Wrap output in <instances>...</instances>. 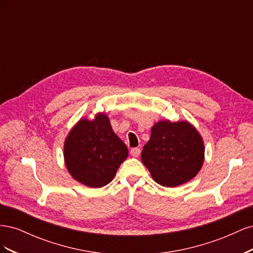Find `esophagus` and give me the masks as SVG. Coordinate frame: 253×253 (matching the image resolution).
Returning <instances> with one entry per match:
<instances>
[{"label": "esophagus", "instance_id": "esophagus-1", "mask_svg": "<svg viewBox=\"0 0 253 253\" xmlns=\"http://www.w3.org/2000/svg\"><path fill=\"white\" fill-rule=\"evenodd\" d=\"M140 149L139 148H134V149H132L131 150V152H129V153H131V155L133 156V157H138L139 155H140Z\"/></svg>", "mask_w": 253, "mask_h": 253}]
</instances>
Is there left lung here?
Returning a JSON list of instances; mask_svg holds the SVG:
<instances>
[{
	"label": "left lung",
	"mask_w": 253,
	"mask_h": 253,
	"mask_svg": "<svg viewBox=\"0 0 253 253\" xmlns=\"http://www.w3.org/2000/svg\"><path fill=\"white\" fill-rule=\"evenodd\" d=\"M204 153L202 137L187 121H160L152 127L141 160L159 185L177 187L201 170Z\"/></svg>",
	"instance_id": "left-lung-1"
}]
</instances>
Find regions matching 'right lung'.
<instances>
[{"mask_svg":"<svg viewBox=\"0 0 253 253\" xmlns=\"http://www.w3.org/2000/svg\"><path fill=\"white\" fill-rule=\"evenodd\" d=\"M127 148L114 133L103 114L95 120H80L67 136L64 158L73 177L90 188L112 181L127 156Z\"/></svg>","mask_w":253,"mask_h":253,"instance_id":"add662e5","label":"right lung"}]
</instances>
